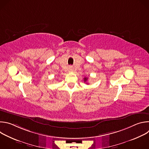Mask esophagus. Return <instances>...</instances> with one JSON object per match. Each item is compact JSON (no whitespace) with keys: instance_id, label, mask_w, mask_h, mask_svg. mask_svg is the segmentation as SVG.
Here are the masks:
<instances>
[{"instance_id":"34e87169","label":"esophagus","mask_w":149,"mask_h":149,"mask_svg":"<svg viewBox=\"0 0 149 149\" xmlns=\"http://www.w3.org/2000/svg\"><path fill=\"white\" fill-rule=\"evenodd\" d=\"M69 70H70V71H72V68H71V67H70V68H69Z\"/></svg>"}]
</instances>
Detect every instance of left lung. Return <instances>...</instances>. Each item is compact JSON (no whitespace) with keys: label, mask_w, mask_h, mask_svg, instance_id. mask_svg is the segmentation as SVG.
<instances>
[{"label":"left lung","mask_w":149,"mask_h":149,"mask_svg":"<svg viewBox=\"0 0 149 149\" xmlns=\"http://www.w3.org/2000/svg\"><path fill=\"white\" fill-rule=\"evenodd\" d=\"M87 79H88V78H87V77H85V78H84V82H87Z\"/></svg>","instance_id":"left-lung-1"}]
</instances>
